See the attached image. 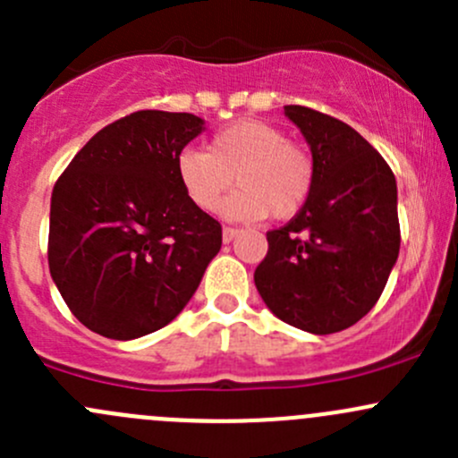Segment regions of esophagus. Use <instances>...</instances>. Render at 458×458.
Here are the masks:
<instances>
[{"label": "esophagus", "mask_w": 458, "mask_h": 458, "mask_svg": "<svg viewBox=\"0 0 458 458\" xmlns=\"http://www.w3.org/2000/svg\"><path fill=\"white\" fill-rule=\"evenodd\" d=\"M239 234V228H234V225H224V242L230 243L234 237Z\"/></svg>", "instance_id": "esophagus-1"}]
</instances>
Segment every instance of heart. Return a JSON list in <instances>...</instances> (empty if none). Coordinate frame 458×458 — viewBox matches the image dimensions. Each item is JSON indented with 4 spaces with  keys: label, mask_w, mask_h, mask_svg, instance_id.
<instances>
[{
    "label": "heart",
    "mask_w": 458,
    "mask_h": 458,
    "mask_svg": "<svg viewBox=\"0 0 458 458\" xmlns=\"http://www.w3.org/2000/svg\"><path fill=\"white\" fill-rule=\"evenodd\" d=\"M174 168L186 197L203 212L216 210L237 179L239 191L225 203V215L234 219H290L310 199L317 179L310 150L261 119L221 128L208 152L186 148Z\"/></svg>",
    "instance_id": "b5f03b06"
}]
</instances>
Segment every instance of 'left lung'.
Wrapping results in <instances>:
<instances>
[{
	"label": "left lung",
	"mask_w": 458,
	"mask_h": 458,
	"mask_svg": "<svg viewBox=\"0 0 458 458\" xmlns=\"http://www.w3.org/2000/svg\"><path fill=\"white\" fill-rule=\"evenodd\" d=\"M317 165L306 206L267 230L255 285L281 321L312 335L354 326L372 310L401 246L396 179L381 155L341 119L285 106Z\"/></svg>",
	"instance_id": "8db88e82"
}]
</instances>
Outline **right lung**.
Wrapping results in <instances>:
<instances>
[{
  "label": "right lung",
  "instance_id": "1",
  "mask_svg": "<svg viewBox=\"0 0 458 458\" xmlns=\"http://www.w3.org/2000/svg\"><path fill=\"white\" fill-rule=\"evenodd\" d=\"M201 128L195 114L137 110L59 174L48 267L88 330L128 341L168 326L221 250V224L188 199L174 168Z\"/></svg>",
  "mask_w": 458,
  "mask_h": 458
}]
</instances>
